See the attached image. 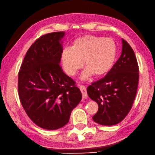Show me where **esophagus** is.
Instances as JSON below:
<instances>
[{"instance_id":"obj_1","label":"esophagus","mask_w":155,"mask_h":155,"mask_svg":"<svg viewBox=\"0 0 155 155\" xmlns=\"http://www.w3.org/2000/svg\"><path fill=\"white\" fill-rule=\"evenodd\" d=\"M79 88H80L81 92H82V94L83 98H86V97H87V89H86L85 86L80 85Z\"/></svg>"}]
</instances>
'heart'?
Wrapping results in <instances>:
<instances>
[{
    "label": "heart",
    "mask_w": 155,
    "mask_h": 155,
    "mask_svg": "<svg viewBox=\"0 0 155 155\" xmlns=\"http://www.w3.org/2000/svg\"><path fill=\"white\" fill-rule=\"evenodd\" d=\"M117 46L111 38L84 35L75 39L71 48L61 51L60 60L66 74L73 76L83 67L87 68L82 77L93 75L100 77L107 74L114 64Z\"/></svg>",
    "instance_id": "b5f03b06"
}]
</instances>
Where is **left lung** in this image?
<instances>
[{
  "label": "left lung",
  "mask_w": 155,
  "mask_h": 155,
  "mask_svg": "<svg viewBox=\"0 0 155 155\" xmlns=\"http://www.w3.org/2000/svg\"><path fill=\"white\" fill-rule=\"evenodd\" d=\"M122 53L104 78L87 88L88 96L98 104L93 116L102 125H114L124 119L132 109L139 84V65L130 45L123 39Z\"/></svg>",
  "instance_id": "8db88e82"
}]
</instances>
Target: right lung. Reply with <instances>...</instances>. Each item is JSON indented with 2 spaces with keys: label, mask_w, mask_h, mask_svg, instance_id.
Returning <instances> with one entry per match:
<instances>
[{
  "label": "right lung",
  "mask_w": 155,
  "mask_h": 155,
  "mask_svg": "<svg viewBox=\"0 0 155 155\" xmlns=\"http://www.w3.org/2000/svg\"><path fill=\"white\" fill-rule=\"evenodd\" d=\"M64 32L44 35L30 47L18 76L20 101L39 127L58 130L67 124L82 93L59 65Z\"/></svg>",
  "instance_id": "obj_1"
}]
</instances>
